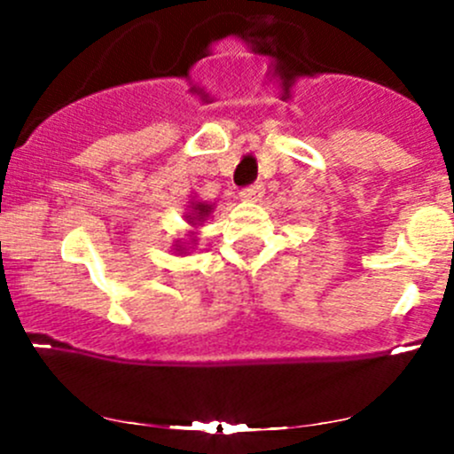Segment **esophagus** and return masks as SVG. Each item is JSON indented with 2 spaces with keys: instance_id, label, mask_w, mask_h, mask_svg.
Returning a JSON list of instances; mask_svg holds the SVG:
<instances>
[{
  "instance_id": "obj_1",
  "label": "esophagus",
  "mask_w": 454,
  "mask_h": 454,
  "mask_svg": "<svg viewBox=\"0 0 454 454\" xmlns=\"http://www.w3.org/2000/svg\"><path fill=\"white\" fill-rule=\"evenodd\" d=\"M261 195H263V182H254L253 186H248V189H244L239 193L241 200H259Z\"/></svg>"
}]
</instances>
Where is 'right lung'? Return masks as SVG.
Masks as SVG:
<instances>
[{"label":"right lung","instance_id":"right-lung-1","mask_svg":"<svg viewBox=\"0 0 454 454\" xmlns=\"http://www.w3.org/2000/svg\"><path fill=\"white\" fill-rule=\"evenodd\" d=\"M195 210H198L200 217H201V215H208V206H206V204H195Z\"/></svg>","mask_w":454,"mask_h":454}]
</instances>
